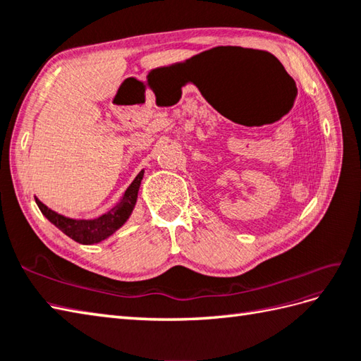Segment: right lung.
<instances>
[{
    "label": "right lung",
    "instance_id": "add662e5",
    "mask_svg": "<svg viewBox=\"0 0 361 361\" xmlns=\"http://www.w3.org/2000/svg\"><path fill=\"white\" fill-rule=\"evenodd\" d=\"M142 175H144L142 171L136 175V178L133 180L132 185L127 188L122 200L114 206L110 212H106L104 216L97 217L94 220L68 219V217L60 216V214H57L56 211L49 209L48 206L43 204L38 198H35V203L43 212V216L48 219L51 224L56 225L60 231L65 233L68 237H71L73 240L83 245L97 243L106 239V237H110L114 231H116V229H119L122 225H124L127 219L130 217V214H132L135 208Z\"/></svg>",
    "mask_w": 361,
    "mask_h": 361
}]
</instances>
